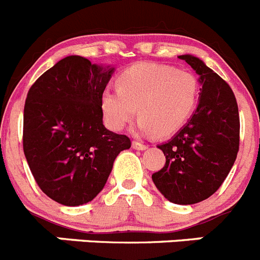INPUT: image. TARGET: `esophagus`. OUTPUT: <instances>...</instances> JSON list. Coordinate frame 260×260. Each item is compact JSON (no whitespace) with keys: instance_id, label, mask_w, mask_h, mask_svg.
Instances as JSON below:
<instances>
[{"instance_id":"1","label":"esophagus","mask_w":260,"mask_h":260,"mask_svg":"<svg viewBox=\"0 0 260 260\" xmlns=\"http://www.w3.org/2000/svg\"><path fill=\"white\" fill-rule=\"evenodd\" d=\"M133 148L138 149V151H144V149L148 148V146L144 144V143H140V142H137V140H134V142H133Z\"/></svg>"}]
</instances>
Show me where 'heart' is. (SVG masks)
<instances>
[{"mask_svg":"<svg viewBox=\"0 0 260 260\" xmlns=\"http://www.w3.org/2000/svg\"><path fill=\"white\" fill-rule=\"evenodd\" d=\"M117 85L118 89L107 87L101 98L106 123L116 132L137 113L139 132L174 134L189 120L200 96L193 73L166 64H135L118 76Z\"/></svg>","mask_w":260,"mask_h":260,"instance_id":"1","label":"heart"}]
</instances>
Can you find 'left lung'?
I'll list each match as a JSON object with an SVG mask.
<instances>
[{
    "label": "left lung",
    "mask_w": 260,
    "mask_h": 260,
    "mask_svg": "<svg viewBox=\"0 0 260 260\" xmlns=\"http://www.w3.org/2000/svg\"><path fill=\"white\" fill-rule=\"evenodd\" d=\"M200 76L199 104L170 140L157 146L166 164L152 175L165 199L192 205L209 199L232 169L240 146L239 107L227 82L193 55H179Z\"/></svg>",
    "instance_id": "obj_1"
}]
</instances>
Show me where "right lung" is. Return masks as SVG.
I'll return each mask as SVG.
<instances>
[{
  "mask_svg": "<svg viewBox=\"0 0 260 260\" xmlns=\"http://www.w3.org/2000/svg\"><path fill=\"white\" fill-rule=\"evenodd\" d=\"M114 68L71 55L38 78L28 91L23 149L46 196L66 206L87 204L101 192L126 135L107 130L102 92Z\"/></svg>",
  "mask_w": 260,
  "mask_h": 260,
  "instance_id": "obj_1",
  "label": "right lung"
}]
</instances>
